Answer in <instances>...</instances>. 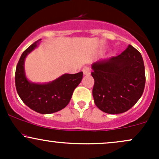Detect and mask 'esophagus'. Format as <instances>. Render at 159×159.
<instances>
[{"instance_id": "1", "label": "esophagus", "mask_w": 159, "mask_h": 159, "mask_svg": "<svg viewBox=\"0 0 159 159\" xmlns=\"http://www.w3.org/2000/svg\"><path fill=\"white\" fill-rule=\"evenodd\" d=\"M82 71H83V73L85 75H89L90 74V69L89 67H84Z\"/></svg>"}]
</instances>
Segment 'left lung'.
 Returning <instances> with one entry per match:
<instances>
[{
  "label": "left lung",
  "instance_id": "1",
  "mask_svg": "<svg viewBox=\"0 0 159 159\" xmlns=\"http://www.w3.org/2000/svg\"><path fill=\"white\" fill-rule=\"evenodd\" d=\"M93 96L96 105L107 114L129 111L141 97L145 69L140 53L131 45L118 56L92 65Z\"/></svg>",
  "mask_w": 159,
  "mask_h": 159
}]
</instances>
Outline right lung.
Here are the masks:
<instances>
[{"mask_svg": "<svg viewBox=\"0 0 159 159\" xmlns=\"http://www.w3.org/2000/svg\"><path fill=\"white\" fill-rule=\"evenodd\" d=\"M38 41L29 46L21 54L16 69V90L23 102L39 114H52L68 105L73 91L83 78V72L65 74L44 84L30 83L25 77L24 63L26 56L37 46Z\"/></svg>", "mask_w": 159, "mask_h": 159, "instance_id": "add662e5", "label": "right lung"}]
</instances>
